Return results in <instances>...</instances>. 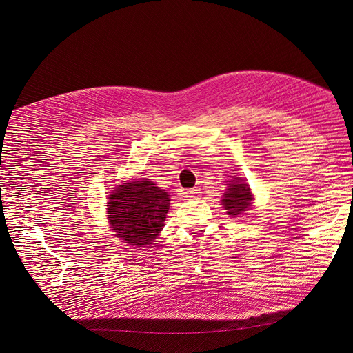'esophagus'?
<instances>
[{
    "mask_svg": "<svg viewBox=\"0 0 353 353\" xmlns=\"http://www.w3.org/2000/svg\"><path fill=\"white\" fill-rule=\"evenodd\" d=\"M198 189H189V190H185V198H189V199H192V198H196L198 196Z\"/></svg>",
    "mask_w": 353,
    "mask_h": 353,
    "instance_id": "esophagus-1",
    "label": "esophagus"
}]
</instances>
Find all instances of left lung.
Wrapping results in <instances>:
<instances>
[{
	"mask_svg": "<svg viewBox=\"0 0 353 353\" xmlns=\"http://www.w3.org/2000/svg\"><path fill=\"white\" fill-rule=\"evenodd\" d=\"M228 182L230 183L223 194L221 203L230 217H239L251 209V203L254 201L250 185L245 183L243 178H232Z\"/></svg>",
	"mask_w": 353,
	"mask_h": 353,
	"instance_id": "left-lung-1",
	"label": "left lung"
}]
</instances>
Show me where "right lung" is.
<instances>
[{
    "instance_id": "obj_1",
    "label": "right lung",
    "mask_w": 353,
    "mask_h": 353,
    "mask_svg": "<svg viewBox=\"0 0 353 353\" xmlns=\"http://www.w3.org/2000/svg\"><path fill=\"white\" fill-rule=\"evenodd\" d=\"M170 201V194L147 178L125 181L109 194V225L128 244L148 245L163 231Z\"/></svg>"
}]
</instances>
